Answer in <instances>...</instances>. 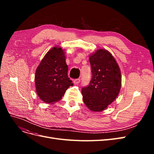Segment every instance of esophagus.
<instances>
[{
    "mask_svg": "<svg viewBox=\"0 0 154 154\" xmlns=\"http://www.w3.org/2000/svg\"><path fill=\"white\" fill-rule=\"evenodd\" d=\"M73 82H74V83H75V84H78V83L80 82V79H79V78L75 79V80H74Z\"/></svg>",
    "mask_w": 154,
    "mask_h": 154,
    "instance_id": "34e87169",
    "label": "esophagus"
}]
</instances>
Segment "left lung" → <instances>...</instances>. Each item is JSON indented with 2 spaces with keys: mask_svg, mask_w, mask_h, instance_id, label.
<instances>
[{
  "mask_svg": "<svg viewBox=\"0 0 154 154\" xmlns=\"http://www.w3.org/2000/svg\"><path fill=\"white\" fill-rule=\"evenodd\" d=\"M92 78L82 89L83 100L90 110H103L118 96L122 77L117 62L106 50L99 49L89 58Z\"/></svg>",
  "mask_w": 154,
  "mask_h": 154,
  "instance_id": "left-lung-1",
  "label": "left lung"
}]
</instances>
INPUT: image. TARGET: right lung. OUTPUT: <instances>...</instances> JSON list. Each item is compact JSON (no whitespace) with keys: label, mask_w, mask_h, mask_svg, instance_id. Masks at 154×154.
Returning <instances> with one entry per match:
<instances>
[{"label":"right lung","mask_w":154,"mask_h":154,"mask_svg":"<svg viewBox=\"0 0 154 154\" xmlns=\"http://www.w3.org/2000/svg\"><path fill=\"white\" fill-rule=\"evenodd\" d=\"M67 72L62 48L55 47L49 51L37 67L35 78L37 94L45 103L60 100L67 88L73 85Z\"/></svg>","instance_id":"1"}]
</instances>
